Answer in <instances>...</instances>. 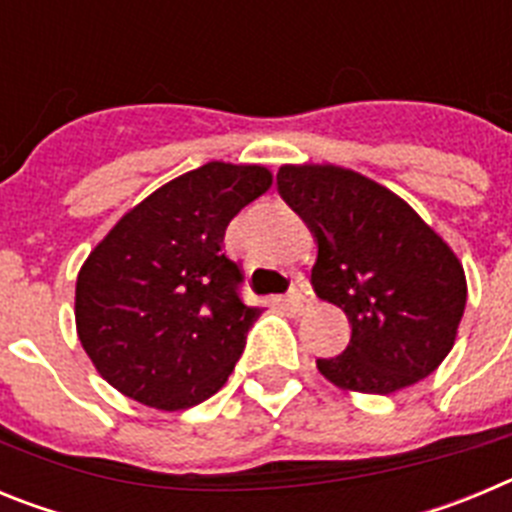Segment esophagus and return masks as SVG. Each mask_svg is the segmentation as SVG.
<instances>
[{"label": "esophagus", "instance_id": "34e87169", "mask_svg": "<svg viewBox=\"0 0 512 512\" xmlns=\"http://www.w3.org/2000/svg\"><path fill=\"white\" fill-rule=\"evenodd\" d=\"M310 305V297H307V292L302 287H292L287 292V307L292 312H302L305 307Z\"/></svg>", "mask_w": 512, "mask_h": 512}]
</instances>
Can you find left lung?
<instances>
[{"mask_svg": "<svg viewBox=\"0 0 512 512\" xmlns=\"http://www.w3.org/2000/svg\"><path fill=\"white\" fill-rule=\"evenodd\" d=\"M277 189L318 241L312 289L346 312L325 379L366 395L410 387L446 359L467 305L464 269L390 189L338 166H282Z\"/></svg>", "mask_w": 512, "mask_h": 512, "instance_id": "1", "label": "left lung"}]
</instances>
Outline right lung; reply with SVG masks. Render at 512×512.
<instances>
[{"instance_id": "right-lung-1", "label": "right lung", "mask_w": 512, "mask_h": 512, "mask_svg": "<svg viewBox=\"0 0 512 512\" xmlns=\"http://www.w3.org/2000/svg\"><path fill=\"white\" fill-rule=\"evenodd\" d=\"M269 187L264 166L212 161L156 189L89 253L76 330L115 390L184 410L228 382L261 307L241 300L225 228Z\"/></svg>"}]
</instances>
